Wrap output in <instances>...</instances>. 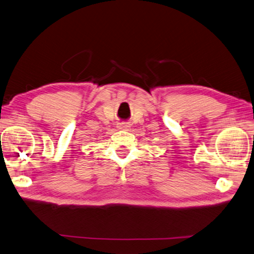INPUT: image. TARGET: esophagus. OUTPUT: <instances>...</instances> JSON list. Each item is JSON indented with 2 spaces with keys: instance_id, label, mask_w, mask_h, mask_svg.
Returning <instances> with one entry per match:
<instances>
[{
  "instance_id": "1",
  "label": "esophagus",
  "mask_w": 254,
  "mask_h": 254,
  "mask_svg": "<svg viewBox=\"0 0 254 254\" xmlns=\"http://www.w3.org/2000/svg\"><path fill=\"white\" fill-rule=\"evenodd\" d=\"M128 127H130V126H128V124H127V123H120V124H119V127H118L119 130H128Z\"/></svg>"
}]
</instances>
